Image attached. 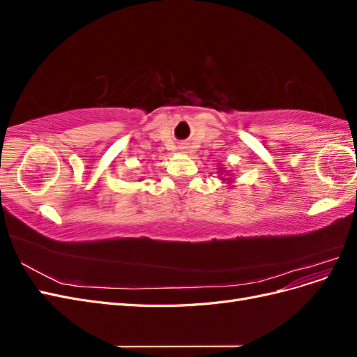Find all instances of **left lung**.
I'll return each instance as SVG.
<instances>
[{
	"instance_id": "left-lung-1",
	"label": "left lung",
	"mask_w": 357,
	"mask_h": 357,
	"mask_svg": "<svg viewBox=\"0 0 357 357\" xmlns=\"http://www.w3.org/2000/svg\"><path fill=\"white\" fill-rule=\"evenodd\" d=\"M222 180H223V181H231L229 178H225V177H222Z\"/></svg>"
}]
</instances>
